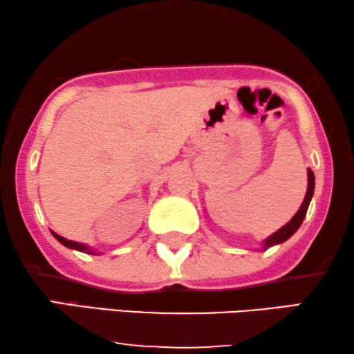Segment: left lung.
Returning a JSON list of instances; mask_svg holds the SVG:
<instances>
[{
    "instance_id": "8db88e82",
    "label": "left lung",
    "mask_w": 354,
    "mask_h": 354,
    "mask_svg": "<svg viewBox=\"0 0 354 354\" xmlns=\"http://www.w3.org/2000/svg\"><path fill=\"white\" fill-rule=\"evenodd\" d=\"M313 193H314V174H313L311 169H308V190H306V196H304L301 206H299L298 212L292 217V221H290L288 224H285L282 229H279L277 232H275V234H272L270 236H268V239H266L264 245H263V250H268L274 245L283 243L285 240H288L290 236H292L295 232L299 229V225L303 224L304 216H306V212H308V207H309V203H311Z\"/></svg>"
}]
</instances>
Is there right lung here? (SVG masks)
<instances>
[{"label": "right lung", "instance_id": "obj_1", "mask_svg": "<svg viewBox=\"0 0 354 354\" xmlns=\"http://www.w3.org/2000/svg\"><path fill=\"white\" fill-rule=\"evenodd\" d=\"M53 235H55V239L59 241V243H62L64 246H67V248H72V250H77V251H82V253H88V254H96L93 250L90 248V246H86V245H84V243H77V241H72V240H67V239H64V236H61V235H57V234H55V232H51Z\"/></svg>", "mask_w": 354, "mask_h": 354}]
</instances>
